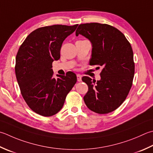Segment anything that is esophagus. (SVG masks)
Segmentation results:
<instances>
[{"label":"esophagus","instance_id":"34e87169","mask_svg":"<svg viewBox=\"0 0 153 153\" xmlns=\"http://www.w3.org/2000/svg\"><path fill=\"white\" fill-rule=\"evenodd\" d=\"M77 79L78 82H81V81H82V76L79 74H77Z\"/></svg>","mask_w":153,"mask_h":153}]
</instances>
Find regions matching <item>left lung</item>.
<instances>
[{
    "instance_id": "obj_1",
    "label": "left lung",
    "mask_w": 153,
    "mask_h": 153,
    "mask_svg": "<svg viewBox=\"0 0 153 153\" xmlns=\"http://www.w3.org/2000/svg\"><path fill=\"white\" fill-rule=\"evenodd\" d=\"M76 34H82L92 44L89 64L102 67L96 83L89 77H82L88 86L85 103L99 114L112 112L123 103L133 84L134 63L129 42L118 29L106 24H82Z\"/></svg>"
}]
</instances>
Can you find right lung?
Returning <instances> with one entry per match:
<instances>
[{
  "mask_svg": "<svg viewBox=\"0 0 153 153\" xmlns=\"http://www.w3.org/2000/svg\"><path fill=\"white\" fill-rule=\"evenodd\" d=\"M78 25L41 27L30 34L16 57L15 73L21 94L37 114L50 117L62 108L65 97L77 82L76 75L53 76L52 62L60 58L63 42Z\"/></svg>",
  "mask_w": 153,
  "mask_h": 153,
  "instance_id": "right-lung-1",
  "label": "right lung"
}]
</instances>
